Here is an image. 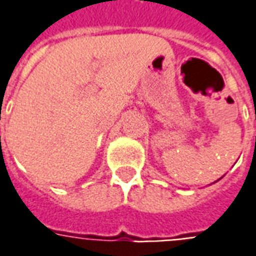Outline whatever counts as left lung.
Segmentation results:
<instances>
[{"mask_svg":"<svg viewBox=\"0 0 256 256\" xmlns=\"http://www.w3.org/2000/svg\"><path fill=\"white\" fill-rule=\"evenodd\" d=\"M222 178H223V176H222ZM222 178H220V179H222ZM217 180H218V179H217ZM217 180H216V182H217Z\"/></svg>","mask_w":256,"mask_h":256,"instance_id":"1","label":"left lung"}]
</instances>
